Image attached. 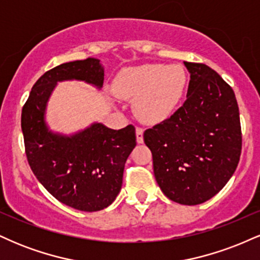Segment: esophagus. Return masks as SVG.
Listing matches in <instances>:
<instances>
[{
  "mask_svg": "<svg viewBox=\"0 0 260 260\" xmlns=\"http://www.w3.org/2000/svg\"><path fill=\"white\" fill-rule=\"evenodd\" d=\"M143 133H144V131H143L142 128L137 127V129H136V137H137V142H138L139 144H142V143L144 142V138H143Z\"/></svg>",
  "mask_w": 260,
  "mask_h": 260,
  "instance_id": "obj_1",
  "label": "esophagus"
}]
</instances>
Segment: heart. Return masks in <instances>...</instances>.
<instances>
[{
	"label": "heart",
	"mask_w": 260,
	"mask_h": 260,
	"mask_svg": "<svg viewBox=\"0 0 260 260\" xmlns=\"http://www.w3.org/2000/svg\"><path fill=\"white\" fill-rule=\"evenodd\" d=\"M186 85V71L180 64L148 63L123 71L113 90L121 99L134 100V113L140 121L159 123L180 105Z\"/></svg>",
	"instance_id": "b5f03b06"
}]
</instances>
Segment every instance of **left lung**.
Wrapping results in <instances>:
<instances>
[{
  "mask_svg": "<svg viewBox=\"0 0 260 260\" xmlns=\"http://www.w3.org/2000/svg\"><path fill=\"white\" fill-rule=\"evenodd\" d=\"M190 74L187 100L171 117L144 132L155 180L183 205L209 201L222 189L242 149L235 92L207 64L184 62Z\"/></svg>",
  "mask_w": 260,
  "mask_h": 260,
  "instance_id": "obj_1",
  "label": "left lung"
}]
</instances>
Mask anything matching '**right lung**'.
<instances>
[{
  "mask_svg": "<svg viewBox=\"0 0 260 260\" xmlns=\"http://www.w3.org/2000/svg\"><path fill=\"white\" fill-rule=\"evenodd\" d=\"M64 80L101 89L104 67L100 59L89 57L59 64L37 80L22 110L26 159L57 201L77 210L99 211L120 193L124 164L137 145L136 128L129 124L116 131L94 122L73 134L53 132L46 107L57 83Z\"/></svg>",
  "mask_w": 260,
  "mask_h": 260,
  "instance_id": "1",
  "label": "right lung"
}]
</instances>
